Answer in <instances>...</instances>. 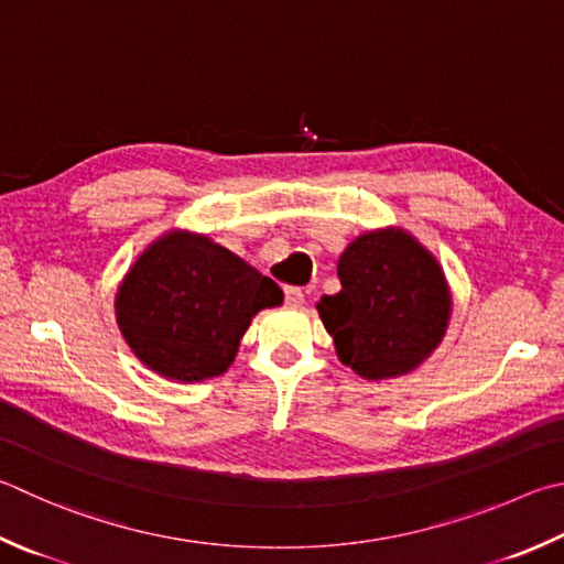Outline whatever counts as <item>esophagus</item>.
I'll list each match as a JSON object with an SVG mask.
<instances>
[{
    "instance_id": "1",
    "label": "esophagus",
    "mask_w": 564,
    "mask_h": 564,
    "mask_svg": "<svg viewBox=\"0 0 564 564\" xmlns=\"http://www.w3.org/2000/svg\"><path fill=\"white\" fill-rule=\"evenodd\" d=\"M305 301V295L301 289H285V305H291V308H301Z\"/></svg>"
}]
</instances>
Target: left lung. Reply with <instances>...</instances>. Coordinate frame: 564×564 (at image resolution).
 <instances>
[{
	"instance_id": "obj_1",
	"label": "left lung",
	"mask_w": 564,
	"mask_h": 564,
	"mask_svg": "<svg viewBox=\"0 0 564 564\" xmlns=\"http://www.w3.org/2000/svg\"><path fill=\"white\" fill-rule=\"evenodd\" d=\"M340 293L317 313L340 362L365 380L414 372L444 340L452 291L434 253L412 234L387 227L347 243L337 261Z\"/></svg>"
}]
</instances>
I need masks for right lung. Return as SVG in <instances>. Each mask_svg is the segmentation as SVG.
<instances>
[{
  "label": "right lung",
  "instance_id": "right-lung-1",
  "mask_svg": "<svg viewBox=\"0 0 564 564\" xmlns=\"http://www.w3.org/2000/svg\"><path fill=\"white\" fill-rule=\"evenodd\" d=\"M283 303L269 275L207 234L172 229L130 265L116 323L138 360L175 382L224 375L251 317Z\"/></svg>",
  "mask_w": 564,
  "mask_h": 564
}]
</instances>
